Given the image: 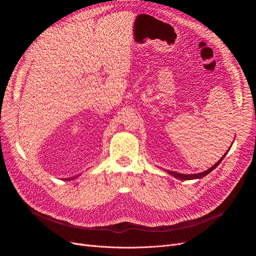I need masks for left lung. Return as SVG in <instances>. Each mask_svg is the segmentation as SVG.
<instances>
[{
  "label": "left lung",
  "mask_w": 256,
  "mask_h": 256,
  "mask_svg": "<svg viewBox=\"0 0 256 256\" xmlns=\"http://www.w3.org/2000/svg\"><path fill=\"white\" fill-rule=\"evenodd\" d=\"M230 149V148H229ZM229 151V150H228ZM228 151L223 155V157L218 160L214 166H212L210 169H208V170H206V171H204V172H202V173H198V174H181V173H177V172H174V171H170V170H167L166 172L167 173H169L170 175H172L173 177H175V178H177V179H180V180H192V179H198V178H202V177H204L206 175H208L210 172H212L218 164H220L221 162H222V160L225 158V156H226V154L228 153Z\"/></svg>",
  "instance_id": "8db88e82"
}]
</instances>
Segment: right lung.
<instances>
[{
	"label": "right lung",
	"instance_id": "right-lung-1",
	"mask_svg": "<svg viewBox=\"0 0 256 256\" xmlns=\"http://www.w3.org/2000/svg\"><path fill=\"white\" fill-rule=\"evenodd\" d=\"M74 178H77V176H76V177H70V178H66V180H72V179H74Z\"/></svg>",
	"mask_w": 256,
	"mask_h": 256
}]
</instances>
